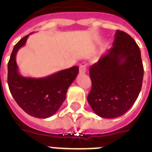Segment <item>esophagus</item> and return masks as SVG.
Here are the masks:
<instances>
[{
	"label": "esophagus",
	"mask_w": 152,
	"mask_h": 152,
	"mask_svg": "<svg viewBox=\"0 0 152 152\" xmlns=\"http://www.w3.org/2000/svg\"><path fill=\"white\" fill-rule=\"evenodd\" d=\"M86 71H87V64L84 63V62H83V63H81L80 65V73H85Z\"/></svg>",
	"instance_id": "1"
}]
</instances>
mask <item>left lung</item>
I'll return each instance as SVG.
<instances>
[{
  "instance_id": "obj_1",
  "label": "left lung",
  "mask_w": 152,
  "mask_h": 152,
  "mask_svg": "<svg viewBox=\"0 0 152 152\" xmlns=\"http://www.w3.org/2000/svg\"><path fill=\"white\" fill-rule=\"evenodd\" d=\"M113 46L91 65V90L88 102L104 118L123 115L137 100L142 88L144 67L138 45L132 37L116 31Z\"/></svg>"
}]
</instances>
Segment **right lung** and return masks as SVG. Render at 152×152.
I'll list each match as a JSON object with an SVG mask.
<instances>
[{
    "label": "right lung",
    "mask_w": 152,
    "mask_h": 152,
    "mask_svg": "<svg viewBox=\"0 0 152 152\" xmlns=\"http://www.w3.org/2000/svg\"><path fill=\"white\" fill-rule=\"evenodd\" d=\"M31 34L20 39L13 48L8 64V88L26 113L34 118H47L57 113L65 100L68 88L78 75L79 68L73 66L42 78L22 76L15 57Z\"/></svg>",
    "instance_id": "add662e5"
}]
</instances>
